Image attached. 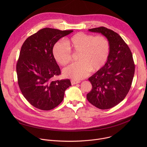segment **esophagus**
<instances>
[{
	"label": "esophagus",
	"instance_id": "34e87169",
	"mask_svg": "<svg viewBox=\"0 0 147 147\" xmlns=\"http://www.w3.org/2000/svg\"><path fill=\"white\" fill-rule=\"evenodd\" d=\"M80 81H75V80H71V83L72 85H74V84H78V83H80Z\"/></svg>",
	"mask_w": 147,
	"mask_h": 147
}]
</instances>
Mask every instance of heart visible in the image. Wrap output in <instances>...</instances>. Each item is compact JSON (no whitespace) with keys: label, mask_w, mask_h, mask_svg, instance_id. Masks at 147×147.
I'll use <instances>...</instances> for the list:
<instances>
[{"label":"heart","mask_w":147,"mask_h":147,"mask_svg":"<svg viewBox=\"0 0 147 147\" xmlns=\"http://www.w3.org/2000/svg\"><path fill=\"white\" fill-rule=\"evenodd\" d=\"M66 43L57 42L53 48V56L61 66H65L72 59L71 52L79 53L78 60L63 70L67 78L80 80L85 78L90 71L100 69L109 57L110 44L104 36H94L91 34L78 32L68 39Z\"/></svg>","instance_id":"b5f03b06"}]
</instances>
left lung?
<instances>
[{
  "label": "left lung",
  "mask_w": 147,
  "mask_h": 147,
  "mask_svg": "<svg viewBox=\"0 0 147 147\" xmlns=\"http://www.w3.org/2000/svg\"><path fill=\"white\" fill-rule=\"evenodd\" d=\"M100 33L110 44V53L105 65L88 78L92 84L88 100L100 109L117 105L128 94L133 81L135 65L131 52L121 37L104 27L88 30Z\"/></svg>",
  "instance_id": "1"
}]
</instances>
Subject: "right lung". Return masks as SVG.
Listing matches in <instances>:
<instances>
[{"label": "right lung", "instance_id": "obj_1", "mask_svg": "<svg viewBox=\"0 0 147 147\" xmlns=\"http://www.w3.org/2000/svg\"><path fill=\"white\" fill-rule=\"evenodd\" d=\"M73 31L41 29L29 36L21 48L16 65L18 86L28 102L39 109L56 108L71 86L69 79L53 80L61 73L53 48L57 40Z\"/></svg>", "mask_w": 147, "mask_h": 147}]
</instances>
